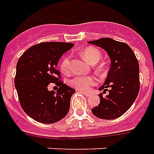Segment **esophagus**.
Here are the masks:
<instances>
[{
  "instance_id": "34e87169",
  "label": "esophagus",
  "mask_w": 154,
  "mask_h": 154,
  "mask_svg": "<svg viewBox=\"0 0 154 154\" xmlns=\"http://www.w3.org/2000/svg\"><path fill=\"white\" fill-rule=\"evenodd\" d=\"M83 94H85V95H86V96H87V97L91 95V94H89V93H87V92H83Z\"/></svg>"
}]
</instances>
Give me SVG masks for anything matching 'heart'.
<instances>
[{
  "instance_id": "b5f03b06",
  "label": "heart",
  "mask_w": 154,
  "mask_h": 154,
  "mask_svg": "<svg viewBox=\"0 0 154 154\" xmlns=\"http://www.w3.org/2000/svg\"><path fill=\"white\" fill-rule=\"evenodd\" d=\"M83 56L87 62L91 64H95L100 59L101 54L98 49L93 47H87L81 51ZM60 69L64 74H69L71 71V60L70 56H65L60 63ZM71 87L75 88L79 91L87 92L91 89V87L95 85L96 80L91 76L76 75L72 78L69 82Z\"/></svg>"
}]
</instances>
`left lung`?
Wrapping results in <instances>:
<instances>
[{
    "label": "left lung",
    "instance_id": "left-lung-1",
    "mask_svg": "<svg viewBox=\"0 0 154 154\" xmlns=\"http://www.w3.org/2000/svg\"><path fill=\"white\" fill-rule=\"evenodd\" d=\"M107 52L110 67L105 83L98 90L109 94H99L100 103L91 110L97 118L111 120L124 114L137 98L140 89L139 64L129 45L110 38L89 41Z\"/></svg>",
    "mask_w": 154,
    "mask_h": 154
}]
</instances>
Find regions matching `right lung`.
Wrapping results in <instances>:
<instances>
[{
  "instance_id": "right-lung-1",
  "label": "right lung",
  "mask_w": 154,
  "mask_h": 154,
  "mask_svg": "<svg viewBox=\"0 0 154 154\" xmlns=\"http://www.w3.org/2000/svg\"><path fill=\"white\" fill-rule=\"evenodd\" d=\"M74 46L71 43L45 42L31 47L20 57L17 64L15 87L24 111L35 121L55 123L63 119L70 109V101L75 91L59 81L56 70L63 54ZM56 82V93L47 86Z\"/></svg>"
}]
</instances>
